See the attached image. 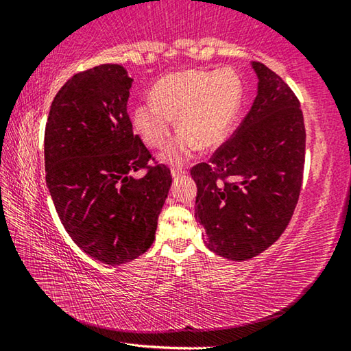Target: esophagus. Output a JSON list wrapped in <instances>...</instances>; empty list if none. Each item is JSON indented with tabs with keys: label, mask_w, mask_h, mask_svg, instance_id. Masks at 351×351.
I'll list each match as a JSON object with an SVG mask.
<instances>
[{
	"label": "esophagus",
	"mask_w": 351,
	"mask_h": 351,
	"mask_svg": "<svg viewBox=\"0 0 351 351\" xmlns=\"http://www.w3.org/2000/svg\"><path fill=\"white\" fill-rule=\"evenodd\" d=\"M186 173H187V170H184V169H171V178H173V180H178V178H181Z\"/></svg>",
	"instance_id": "34e87169"
}]
</instances>
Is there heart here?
I'll list each match as a JSON object with an SVG mask.
<instances>
[{
  "label": "heart",
  "instance_id": "heart-1",
  "mask_svg": "<svg viewBox=\"0 0 351 351\" xmlns=\"http://www.w3.org/2000/svg\"><path fill=\"white\" fill-rule=\"evenodd\" d=\"M152 96L153 102L134 108V127L147 145L162 148L178 117L181 132L161 159L180 165L198 147L209 150L221 144L240 110L243 86L232 69H190L162 77Z\"/></svg>",
  "mask_w": 351,
  "mask_h": 351
}]
</instances>
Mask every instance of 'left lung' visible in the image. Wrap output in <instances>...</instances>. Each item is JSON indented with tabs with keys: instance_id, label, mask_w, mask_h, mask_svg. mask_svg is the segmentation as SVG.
<instances>
[{
	"instance_id": "left-lung-1",
	"label": "left lung",
	"mask_w": 351,
	"mask_h": 351,
	"mask_svg": "<svg viewBox=\"0 0 351 351\" xmlns=\"http://www.w3.org/2000/svg\"><path fill=\"white\" fill-rule=\"evenodd\" d=\"M257 96L239 130L192 169L195 217L206 246L241 261L266 251L287 229L299 201L305 164V125L291 88L252 62Z\"/></svg>"
}]
</instances>
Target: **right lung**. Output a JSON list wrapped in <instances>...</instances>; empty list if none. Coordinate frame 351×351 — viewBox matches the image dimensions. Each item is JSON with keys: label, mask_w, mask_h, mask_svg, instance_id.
Masks as SVG:
<instances>
[{"label": "right lung", "mask_w": 351, "mask_h": 351, "mask_svg": "<svg viewBox=\"0 0 351 351\" xmlns=\"http://www.w3.org/2000/svg\"><path fill=\"white\" fill-rule=\"evenodd\" d=\"M133 79L121 64L71 77L52 100L45 130L46 184L62 224L83 252L108 266L148 251L171 186L169 167L133 133Z\"/></svg>", "instance_id": "add662e5"}]
</instances>
